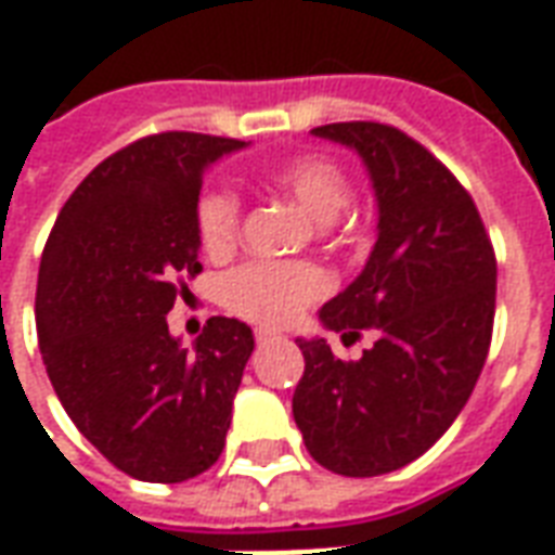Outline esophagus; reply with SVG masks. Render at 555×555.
Masks as SVG:
<instances>
[{
    "label": "esophagus",
    "mask_w": 555,
    "mask_h": 555,
    "mask_svg": "<svg viewBox=\"0 0 555 555\" xmlns=\"http://www.w3.org/2000/svg\"><path fill=\"white\" fill-rule=\"evenodd\" d=\"M276 338H282V336H279V333H273V330H255V341H258V345L276 341Z\"/></svg>",
    "instance_id": "1"
}]
</instances>
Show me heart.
I'll return each mask as SVG.
<instances>
[{
	"label": "heart",
	"instance_id": "obj_1",
	"mask_svg": "<svg viewBox=\"0 0 555 555\" xmlns=\"http://www.w3.org/2000/svg\"><path fill=\"white\" fill-rule=\"evenodd\" d=\"M264 181L288 195L314 222H333L348 202V175L324 154H297L279 159L264 171ZM198 241L210 255L229 253L241 229V198L229 186H214L195 207ZM330 279L312 264H246L222 285V300L231 312L264 326H285L318 297Z\"/></svg>",
	"mask_w": 555,
	"mask_h": 555
}]
</instances>
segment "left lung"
<instances>
[{
	"mask_svg": "<svg viewBox=\"0 0 555 555\" xmlns=\"http://www.w3.org/2000/svg\"><path fill=\"white\" fill-rule=\"evenodd\" d=\"M357 151L377 202V241L348 288L321 306L341 338L374 330L360 360L297 338L306 372L294 422L314 461L369 478L408 466L449 430L485 369L496 258L473 198L430 151L377 121L312 130Z\"/></svg>",
	"mask_w": 555,
	"mask_h": 555,
	"instance_id": "obj_1",
	"label": "left lung"
}]
</instances>
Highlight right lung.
I'll return each instance as SVG.
<instances>
[{
    "mask_svg": "<svg viewBox=\"0 0 555 555\" xmlns=\"http://www.w3.org/2000/svg\"><path fill=\"white\" fill-rule=\"evenodd\" d=\"M241 139L157 133L79 183L38 270V345L79 434L139 481H186L217 464L253 330L210 318L183 348L166 314L195 276L205 171Z\"/></svg>",
    "mask_w": 555,
    "mask_h": 555,
    "instance_id": "1",
    "label": "right lung"
}]
</instances>
